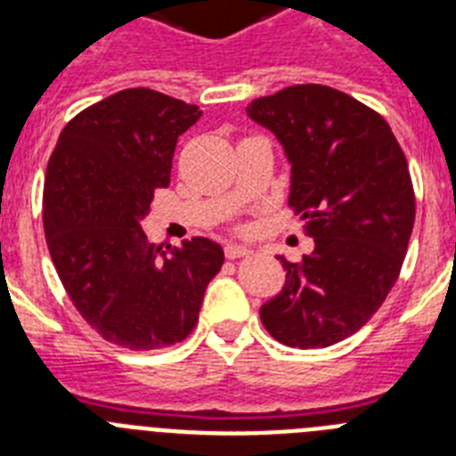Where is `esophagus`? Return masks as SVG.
Returning a JSON list of instances; mask_svg holds the SVG:
<instances>
[{
	"label": "esophagus",
	"mask_w": 456,
	"mask_h": 456,
	"mask_svg": "<svg viewBox=\"0 0 456 456\" xmlns=\"http://www.w3.org/2000/svg\"><path fill=\"white\" fill-rule=\"evenodd\" d=\"M224 253H225V257H228V260H237V257L248 256V248L247 247H237V244H225Z\"/></svg>",
	"instance_id": "obj_1"
}]
</instances>
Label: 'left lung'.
I'll use <instances>...</instances> for the list:
<instances>
[{
  "label": "left lung",
  "instance_id": "1",
  "mask_svg": "<svg viewBox=\"0 0 456 456\" xmlns=\"http://www.w3.org/2000/svg\"><path fill=\"white\" fill-rule=\"evenodd\" d=\"M292 162L289 208L315 251L288 263L285 288L260 308L288 347H329L381 308L402 272L416 221L409 164L390 125L324 84H297L248 104Z\"/></svg>",
  "mask_w": 456,
  "mask_h": 456
}]
</instances>
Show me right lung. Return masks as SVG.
I'll use <instances>...</instances> for the list:
<instances>
[{
    "label": "right lung",
    "instance_id": "right-lung-1",
    "mask_svg": "<svg viewBox=\"0 0 456 456\" xmlns=\"http://www.w3.org/2000/svg\"><path fill=\"white\" fill-rule=\"evenodd\" d=\"M152 88H125L79 111L52 151L43 225L52 263L93 331L125 349L183 342L221 272L219 244L155 247L141 231L155 189L171 183L175 143L200 118Z\"/></svg>",
    "mask_w": 456,
    "mask_h": 456
}]
</instances>
